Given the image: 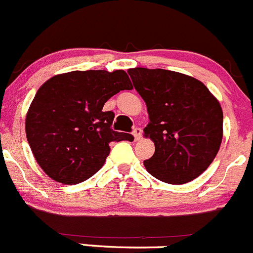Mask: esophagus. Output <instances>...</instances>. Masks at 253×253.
Returning <instances> with one entry per match:
<instances>
[{"mask_svg": "<svg viewBox=\"0 0 253 253\" xmlns=\"http://www.w3.org/2000/svg\"><path fill=\"white\" fill-rule=\"evenodd\" d=\"M141 134H143V129L141 128H134L133 135L135 138V140H139L141 138Z\"/></svg>", "mask_w": 253, "mask_h": 253, "instance_id": "esophagus-1", "label": "esophagus"}]
</instances>
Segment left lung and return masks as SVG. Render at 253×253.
<instances>
[{"mask_svg":"<svg viewBox=\"0 0 253 253\" xmlns=\"http://www.w3.org/2000/svg\"><path fill=\"white\" fill-rule=\"evenodd\" d=\"M148 107L146 138L155 153L144 161L149 174L168 184H186L203 174L222 140L218 100L200 81L167 69L128 71Z\"/></svg>","mask_w":253,"mask_h":253,"instance_id":"8db88e82","label":"left lung"}]
</instances>
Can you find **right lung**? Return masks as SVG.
I'll return each mask as SVG.
<instances>
[{
	"instance_id": "add662e5",
	"label": "right lung",
	"mask_w": 253,
	"mask_h": 253,
	"mask_svg": "<svg viewBox=\"0 0 253 253\" xmlns=\"http://www.w3.org/2000/svg\"><path fill=\"white\" fill-rule=\"evenodd\" d=\"M131 88L124 71H73L38 89L26 117V135L50 179L84 181L104 165L112 141L133 140L131 134L113 130L114 113L103 110L113 95Z\"/></svg>"
}]
</instances>
